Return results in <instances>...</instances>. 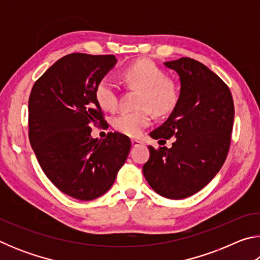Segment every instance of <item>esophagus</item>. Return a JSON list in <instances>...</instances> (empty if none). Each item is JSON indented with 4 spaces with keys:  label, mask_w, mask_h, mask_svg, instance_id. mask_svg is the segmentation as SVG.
Returning a JSON list of instances; mask_svg holds the SVG:
<instances>
[{
    "label": "esophagus",
    "mask_w": 260,
    "mask_h": 260,
    "mask_svg": "<svg viewBox=\"0 0 260 260\" xmlns=\"http://www.w3.org/2000/svg\"><path fill=\"white\" fill-rule=\"evenodd\" d=\"M141 144H142V141L136 140V139L132 140V146H133V147H139V146H141Z\"/></svg>",
    "instance_id": "obj_1"
}]
</instances>
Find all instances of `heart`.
<instances>
[{
	"instance_id": "obj_1",
	"label": "heart",
	"mask_w": 260,
	"mask_h": 260,
	"mask_svg": "<svg viewBox=\"0 0 260 260\" xmlns=\"http://www.w3.org/2000/svg\"><path fill=\"white\" fill-rule=\"evenodd\" d=\"M129 89L140 90L136 107L140 110L122 112L113 120V126L120 133L136 138L151 121V113L161 117L169 114L179 102V87L172 78L166 77L164 70L152 60L142 58L126 68L121 73ZM95 98L105 111H116L119 105L117 86L109 78L100 80Z\"/></svg>"
}]
</instances>
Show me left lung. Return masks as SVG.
<instances>
[{
  "label": "left lung",
  "instance_id": "left-lung-1",
  "mask_svg": "<svg viewBox=\"0 0 260 260\" xmlns=\"http://www.w3.org/2000/svg\"><path fill=\"white\" fill-rule=\"evenodd\" d=\"M165 65L178 72L181 90L177 107L150 136L164 143L174 136V142L170 149L149 146L142 171L157 193L182 200L203 189L225 162L234 102L226 83L201 61L181 57Z\"/></svg>",
  "mask_w": 260,
  "mask_h": 260
}]
</instances>
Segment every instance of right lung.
Wrapping results in <instances>:
<instances>
[{
	"instance_id": "add662e5",
	"label": "right lung",
	"mask_w": 260,
	"mask_h": 260,
	"mask_svg": "<svg viewBox=\"0 0 260 260\" xmlns=\"http://www.w3.org/2000/svg\"><path fill=\"white\" fill-rule=\"evenodd\" d=\"M116 63L113 55L74 52L51 65L30 90V146L47 178L73 199L91 201L107 192L131 150L124 134L90 135L93 126H108L95 89Z\"/></svg>"
}]
</instances>
